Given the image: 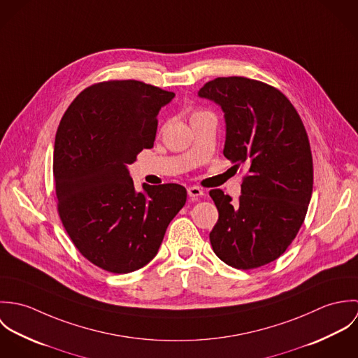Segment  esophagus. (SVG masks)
<instances>
[{
  "mask_svg": "<svg viewBox=\"0 0 358 358\" xmlns=\"http://www.w3.org/2000/svg\"><path fill=\"white\" fill-rule=\"evenodd\" d=\"M187 193H189V196H190L192 199H197V197L204 196V190H203L201 187H199V186H192V187H189V189H187Z\"/></svg>",
  "mask_w": 358,
  "mask_h": 358,
  "instance_id": "esophagus-1",
  "label": "esophagus"
}]
</instances>
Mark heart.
<instances>
[{"label": "heart", "mask_w": 358, "mask_h": 358, "mask_svg": "<svg viewBox=\"0 0 358 358\" xmlns=\"http://www.w3.org/2000/svg\"><path fill=\"white\" fill-rule=\"evenodd\" d=\"M206 111H203V110H197V111H194L193 113V115L192 117H196V115H201V114H204Z\"/></svg>", "instance_id": "obj_1"}]
</instances>
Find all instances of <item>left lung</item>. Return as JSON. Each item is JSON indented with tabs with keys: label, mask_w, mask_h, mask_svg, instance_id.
<instances>
[{
	"label": "left lung",
	"mask_w": 358,
	"mask_h": 358,
	"mask_svg": "<svg viewBox=\"0 0 358 358\" xmlns=\"http://www.w3.org/2000/svg\"><path fill=\"white\" fill-rule=\"evenodd\" d=\"M199 95L224 111V157L248 168L237 203L209 192L219 212L210 245L231 267L264 266L287 251L306 216L313 157L305 125L280 90L257 80L217 77Z\"/></svg>",
	"instance_id": "left-lung-1"
}]
</instances>
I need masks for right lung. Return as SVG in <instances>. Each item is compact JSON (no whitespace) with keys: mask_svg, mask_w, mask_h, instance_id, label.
Wrapping results in <instances>:
<instances>
[{"mask_svg":"<svg viewBox=\"0 0 358 358\" xmlns=\"http://www.w3.org/2000/svg\"><path fill=\"white\" fill-rule=\"evenodd\" d=\"M175 94L136 80L85 88L64 111L55 136L57 213L80 254L106 271L124 274L148 264L166 227L186 204L176 183L143 185L127 169L152 149L157 114Z\"/></svg>","mask_w":358,"mask_h":358,"instance_id":"obj_1","label":"right lung"}]
</instances>
